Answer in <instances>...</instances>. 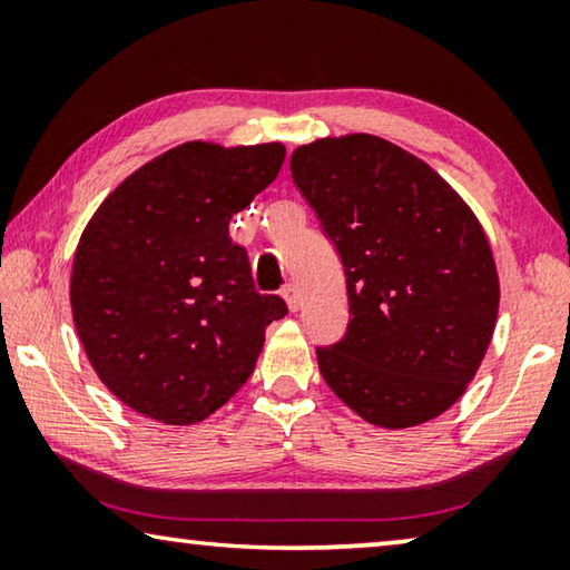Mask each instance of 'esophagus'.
I'll return each instance as SVG.
<instances>
[{"mask_svg":"<svg viewBox=\"0 0 570 570\" xmlns=\"http://www.w3.org/2000/svg\"><path fill=\"white\" fill-rule=\"evenodd\" d=\"M282 294L286 298L288 308H292V312H298V306H302V292H298V286L296 284H286Z\"/></svg>","mask_w":570,"mask_h":570,"instance_id":"34e87169","label":"esophagus"}]
</instances>
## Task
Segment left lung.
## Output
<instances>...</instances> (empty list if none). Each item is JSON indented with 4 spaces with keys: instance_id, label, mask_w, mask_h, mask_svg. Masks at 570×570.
Segmentation results:
<instances>
[{
    "instance_id": "obj_1",
    "label": "left lung",
    "mask_w": 570,
    "mask_h": 570,
    "mask_svg": "<svg viewBox=\"0 0 570 570\" xmlns=\"http://www.w3.org/2000/svg\"><path fill=\"white\" fill-rule=\"evenodd\" d=\"M292 178L342 258L350 324L316 346L330 390L366 422L414 428L452 407L495 330L485 230L428 163L377 135L294 150Z\"/></svg>"
}]
</instances>
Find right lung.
Returning <instances> with one entry per match:
<instances>
[{
  "label": "right lung",
  "mask_w": 570,
  "mask_h": 570,
  "mask_svg": "<svg viewBox=\"0 0 570 570\" xmlns=\"http://www.w3.org/2000/svg\"><path fill=\"white\" fill-rule=\"evenodd\" d=\"M282 142H183L125 178L75 250L70 304L85 354L135 412L193 424L244 387L286 302L258 294L228 220L272 183Z\"/></svg>",
  "instance_id": "right-lung-1"
}]
</instances>
